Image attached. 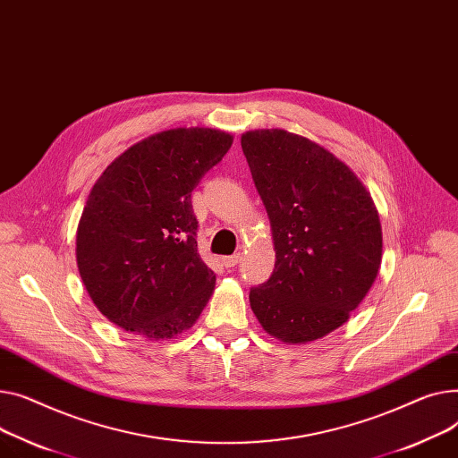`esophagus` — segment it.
Returning a JSON list of instances; mask_svg holds the SVG:
<instances>
[{
	"mask_svg": "<svg viewBox=\"0 0 458 458\" xmlns=\"http://www.w3.org/2000/svg\"><path fill=\"white\" fill-rule=\"evenodd\" d=\"M240 260H242V255H240V253H234V255H231V257H224V259H222V264H224L225 267H234Z\"/></svg>",
	"mask_w": 458,
	"mask_h": 458,
	"instance_id": "esophagus-1",
	"label": "esophagus"
}]
</instances>
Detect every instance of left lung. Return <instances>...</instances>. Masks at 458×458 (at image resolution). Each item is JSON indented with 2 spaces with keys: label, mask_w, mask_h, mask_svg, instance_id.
Returning a JSON list of instances; mask_svg holds the SVG:
<instances>
[{
  "label": "left lung",
  "mask_w": 458,
  "mask_h": 458,
  "mask_svg": "<svg viewBox=\"0 0 458 458\" xmlns=\"http://www.w3.org/2000/svg\"><path fill=\"white\" fill-rule=\"evenodd\" d=\"M240 142L276 250L272 277L250 292L251 310L284 344L324 338L345 324L379 274L377 207L344 160L301 134L255 129Z\"/></svg>",
  "instance_id": "left-lung-1"
}]
</instances>
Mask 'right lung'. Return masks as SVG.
Returning <instances> with one entry per match:
<instances>
[{
    "label": "right lung",
    "instance_id": "obj_1",
    "mask_svg": "<svg viewBox=\"0 0 458 458\" xmlns=\"http://www.w3.org/2000/svg\"><path fill=\"white\" fill-rule=\"evenodd\" d=\"M233 144L210 127L151 134L118 155L87 198L75 233L77 270L96 309L149 340L188 331L216 274L198 253L192 191Z\"/></svg>",
    "mask_w": 458,
    "mask_h": 458
}]
</instances>
